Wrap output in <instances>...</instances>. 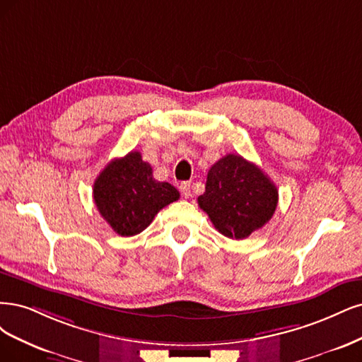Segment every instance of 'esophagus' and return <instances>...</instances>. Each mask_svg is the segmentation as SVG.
I'll return each mask as SVG.
<instances>
[{
    "mask_svg": "<svg viewBox=\"0 0 362 362\" xmlns=\"http://www.w3.org/2000/svg\"><path fill=\"white\" fill-rule=\"evenodd\" d=\"M180 192H182L183 198H189L191 197V183L189 182L180 183Z\"/></svg>",
    "mask_w": 362,
    "mask_h": 362,
    "instance_id": "esophagus-1",
    "label": "esophagus"
}]
</instances>
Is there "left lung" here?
<instances>
[{
	"mask_svg": "<svg viewBox=\"0 0 362 362\" xmlns=\"http://www.w3.org/2000/svg\"><path fill=\"white\" fill-rule=\"evenodd\" d=\"M278 204L274 182L240 155H226L207 173L198 206L227 238L245 239L269 221Z\"/></svg>",
	"mask_w": 362,
	"mask_h": 362,
	"instance_id": "obj_1",
	"label": "left lung"
}]
</instances>
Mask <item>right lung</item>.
I'll list each match as a JSON object with an SVG mask.
<instances>
[{"label":"right lung","mask_w":362,"mask_h":362,"mask_svg":"<svg viewBox=\"0 0 362 362\" xmlns=\"http://www.w3.org/2000/svg\"><path fill=\"white\" fill-rule=\"evenodd\" d=\"M179 197L173 185L153 179V170L139 151L112 159L93 185L99 214L120 236L146 230L160 209Z\"/></svg>","instance_id":"add662e5"}]
</instances>
